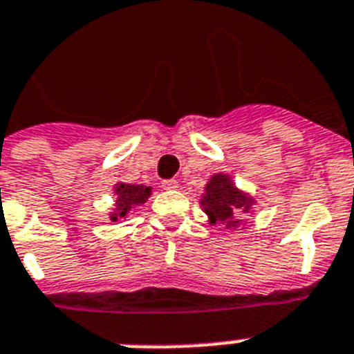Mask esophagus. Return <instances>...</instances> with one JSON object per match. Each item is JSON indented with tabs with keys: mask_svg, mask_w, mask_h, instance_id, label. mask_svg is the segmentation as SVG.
Here are the masks:
<instances>
[{
	"mask_svg": "<svg viewBox=\"0 0 354 354\" xmlns=\"http://www.w3.org/2000/svg\"><path fill=\"white\" fill-rule=\"evenodd\" d=\"M162 187L165 189V191H172V189H178V182L176 180H163L162 182Z\"/></svg>",
	"mask_w": 354,
	"mask_h": 354,
	"instance_id": "esophagus-1",
	"label": "esophagus"
}]
</instances>
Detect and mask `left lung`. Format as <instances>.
Masks as SVG:
<instances>
[{
  "label": "left lung",
  "mask_w": 354,
  "mask_h": 354,
  "mask_svg": "<svg viewBox=\"0 0 354 354\" xmlns=\"http://www.w3.org/2000/svg\"><path fill=\"white\" fill-rule=\"evenodd\" d=\"M205 200L202 205L205 207V212L211 216L212 223H229V225H236L238 220H232L234 214L247 211L251 205V200L238 192L232 187L231 180L223 174L212 176L211 182L205 187Z\"/></svg>",
  "instance_id": "left-lung-1"
}]
</instances>
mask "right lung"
<instances>
[{"mask_svg":"<svg viewBox=\"0 0 354 354\" xmlns=\"http://www.w3.org/2000/svg\"><path fill=\"white\" fill-rule=\"evenodd\" d=\"M116 209L118 214L112 216V220H116L118 216L123 218L131 211L134 205L145 203L149 196H151V189L142 185H127V183H118L116 187Z\"/></svg>","mask_w":354,"mask_h":354,"instance_id":"add662e5","label":"right lung"}]
</instances>
